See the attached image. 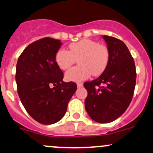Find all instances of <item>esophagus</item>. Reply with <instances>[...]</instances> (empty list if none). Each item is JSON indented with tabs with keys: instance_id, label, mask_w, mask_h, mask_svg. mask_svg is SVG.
I'll list each match as a JSON object with an SVG mask.
<instances>
[{
	"instance_id": "esophagus-1",
	"label": "esophagus",
	"mask_w": 153,
	"mask_h": 153,
	"mask_svg": "<svg viewBox=\"0 0 153 153\" xmlns=\"http://www.w3.org/2000/svg\"><path fill=\"white\" fill-rule=\"evenodd\" d=\"M83 84L82 83H77V86H78V88H81V87H83Z\"/></svg>"
}]
</instances>
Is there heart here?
Wrapping results in <instances>:
<instances>
[{
    "mask_svg": "<svg viewBox=\"0 0 153 153\" xmlns=\"http://www.w3.org/2000/svg\"><path fill=\"white\" fill-rule=\"evenodd\" d=\"M70 51L61 48L56 52L55 61L59 68L67 70L78 59V66L65 74L68 81L80 82L91 75L99 76L106 70L110 59L107 46L90 39H83L69 46Z\"/></svg>",
    "mask_w": 153,
    "mask_h": 153,
    "instance_id": "obj_1",
    "label": "heart"
}]
</instances>
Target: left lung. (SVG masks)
I'll return each instance as SVG.
<instances>
[{
    "label": "left lung",
    "instance_id": "1",
    "mask_svg": "<svg viewBox=\"0 0 153 153\" xmlns=\"http://www.w3.org/2000/svg\"><path fill=\"white\" fill-rule=\"evenodd\" d=\"M110 53L106 70L96 80L85 82L88 91L85 108L97 123L114 121L130 105L136 85L135 64L128 48L120 40L103 36Z\"/></svg>",
    "mask_w": 153,
    "mask_h": 153
}]
</instances>
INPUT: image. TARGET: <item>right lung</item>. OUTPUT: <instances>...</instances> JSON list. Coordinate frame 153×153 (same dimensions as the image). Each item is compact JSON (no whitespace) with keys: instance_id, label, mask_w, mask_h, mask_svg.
Listing matches in <instances>:
<instances>
[{"instance_id":"1","label":"right lung","mask_w":153,"mask_h":153,"mask_svg":"<svg viewBox=\"0 0 153 153\" xmlns=\"http://www.w3.org/2000/svg\"><path fill=\"white\" fill-rule=\"evenodd\" d=\"M62 43L44 38L27 47L16 68L17 92L23 106L38 123L51 125L59 121L77 85L63 81V73L55 61Z\"/></svg>"}]
</instances>
